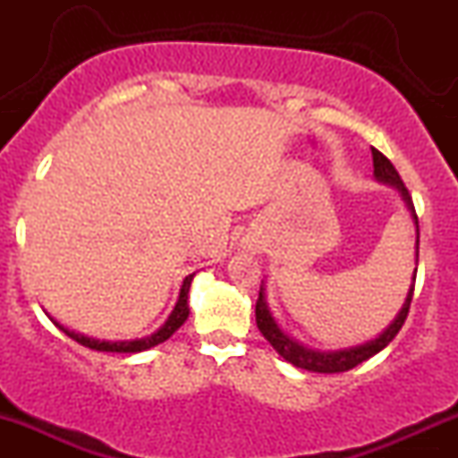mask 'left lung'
Instances as JSON below:
<instances>
[{
	"label": "left lung",
	"instance_id": "left-lung-1",
	"mask_svg": "<svg viewBox=\"0 0 458 458\" xmlns=\"http://www.w3.org/2000/svg\"><path fill=\"white\" fill-rule=\"evenodd\" d=\"M372 165H375V178L383 185L394 187L398 193H401V199L407 207L409 215H411L413 225H415V269L411 276V284H409V291L407 297H404L403 308L398 310V314L394 317V320L387 325L386 329L381 331L379 335L375 338L366 340V343L355 344V346H346V349H335V351H318V349H310V346L301 344L299 340L288 335L280 325H277L276 317H273L269 301H267V288L265 282L260 286V295L259 301H256V325H259L260 334L269 340V344L273 349L280 353L288 364L303 368V370L310 372H325V375H334V372H346L351 368H355L361 361L370 360L372 355H377L379 351L386 349L387 344L396 338V334L401 331V327L404 325V318L409 314V306H411V297H413V286H415V271H418V251H420V228H418V215H415L411 196H409L407 187L398 176L396 167L392 165L390 159L386 155H381L379 150L372 148Z\"/></svg>",
	"mask_w": 458,
	"mask_h": 458
}]
</instances>
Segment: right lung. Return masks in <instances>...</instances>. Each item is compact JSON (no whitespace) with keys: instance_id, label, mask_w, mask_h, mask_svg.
Listing matches in <instances>:
<instances>
[{"instance_id":"right-lung-1","label":"right lung","mask_w":458,"mask_h":458,"mask_svg":"<svg viewBox=\"0 0 458 458\" xmlns=\"http://www.w3.org/2000/svg\"><path fill=\"white\" fill-rule=\"evenodd\" d=\"M196 273H191V276H187L185 280H182V286H181V293H178V299H176V306L174 310L170 312V317H167L165 323L161 325L159 329L152 331V334L144 335V338H135V340H98V338H90V335H83L79 334V331H72L64 327L62 323H57V320L51 317V314H47V317L51 318V323L55 325L57 329L64 331L68 338H72L75 343L88 346V349L92 351H103V353H141V351H148L152 346L165 343L167 338H170L174 331L181 327L182 323H185L187 317H189V288H191V280Z\"/></svg>"}]
</instances>
